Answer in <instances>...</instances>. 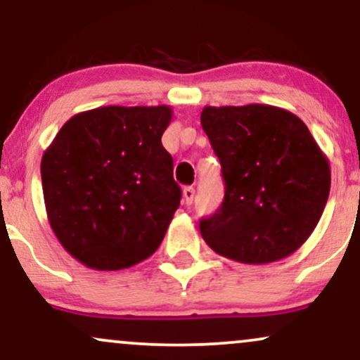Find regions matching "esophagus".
I'll use <instances>...</instances> for the list:
<instances>
[{"label": "esophagus", "mask_w": 360, "mask_h": 360, "mask_svg": "<svg viewBox=\"0 0 360 360\" xmlns=\"http://www.w3.org/2000/svg\"><path fill=\"white\" fill-rule=\"evenodd\" d=\"M183 196H184V203L186 205H193V200H194V188L191 186H188V188L183 189Z\"/></svg>", "instance_id": "obj_1"}]
</instances>
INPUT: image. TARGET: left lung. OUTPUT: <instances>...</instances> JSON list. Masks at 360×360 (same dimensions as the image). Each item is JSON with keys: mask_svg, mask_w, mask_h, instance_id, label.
I'll list each match as a JSON object with an SVG mask.
<instances>
[{"mask_svg": "<svg viewBox=\"0 0 360 360\" xmlns=\"http://www.w3.org/2000/svg\"><path fill=\"white\" fill-rule=\"evenodd\" d=\"M201 127L220 159L225 198L201 218L217 254L269 264L296 252L320 221L330 164L303 120L271 105L205 106Z\"/></svg>", "mask_w": 360, "mask_h": 360, "instance_id": "1", "label": "left lung"}]
</instances>
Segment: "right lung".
Wrapping results in <instances>:
<instances>
[{"label":"right lung","instance_id":"1","mask_svg":"<svg viewBox=\"0 0 360 360\" xmlns=\"http://www.w3.org/2000/svg\"><path fill=\"white\" fill-rule=\"evenodd\" d=\"M171 118L166 105L82 111L44 152L49 223L86 267L127 269L159 249L181 201L160 140Z\"/></svg>","mask_w":360,"mask_h":360}]
</instances>
